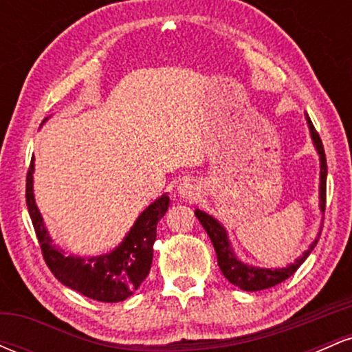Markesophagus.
I'll return each instance as SVG.
<instances>
[{
    "label": "esophagus",
    "mask_w": 352,
    "mask_h": 352,
    "mask_svg": "<svg viewBox=\"0 0 352 352\" xmlns=\"http://www.w3.org/2000/svg\"><path fill=\"white\" fill-rule=\"evenodd\" d=\"M177 190H179V195L182 197V199H185L188 201L197 200V197L200 195L199 185H197L195 180H192V179L182 180L179 184V187H177Z\"/></svg>",
    "instance_id": "34e87169"
}]
</instances>
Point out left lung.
I'll list each match as a JSON object with an SVG mask.
<instances>
[{"mask_svg": "<svg viewBox=\"0 0 352 352\" xmlns=\"http://www.w3.org/2000/svg\"><path fill=\"white\" fill-rule=\"evenodd\" d=\"M309 125L311 137H313V142L316 145L319 159H321V185H319V207H321V212L326 210V177H328V164H326V153L324 147H322L321 137L314 129L313 122H311L309 117H306ZM195 215L199 218L201 227L205 228V232L208 233L210 240H212L213 248L217 252V261L218 266H220L221 273L227 280L232 283V285L238 286V288L245 289V292H260V289L272 288V286H276L288 280L292 274L296 272L298 268L302 265V261L309 256V253L313 252L314 246H316L319 238L311 243V246L306 250L305 253L294 261L293 265L286 266V268L280 270H268V268H253V266H248L241 263L240 260H236L235 253L230 248V241L227 238V232L221 227L220 223L213 217L207 215L205 212H200V210H195Z\"/></svg>", "mask_w": 352, "mask_h": 352, "instance_id": "obj_1", "label": "left lung"}]
</instances>
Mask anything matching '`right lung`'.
<instances>
[{
	"label": "right lung",
	"instance_id": "right-lung-1",
	"mask_svg": "<svg viewBox=\"0 0 352 352\" xmlns=\"http://www.w3.org/2000/svg\"><path fill=\"white\" fill-rule=\"evenodd\" d=\"M34 159L26 175V205L31 221L41 245V253L47 268L67 288L96 301L117 302L127 300L145 280L152 266L153 241L157 238V223L168 208V197L162 195L137 218L134 227L112 253L96 258L64 256L52 245L33 193Z\"/></svg>",
	"mask_w": 352,
	"mask_h": 352
}]
</instances>
